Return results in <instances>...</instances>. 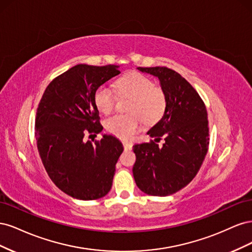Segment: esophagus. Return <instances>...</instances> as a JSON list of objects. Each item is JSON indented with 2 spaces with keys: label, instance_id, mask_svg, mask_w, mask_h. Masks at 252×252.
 <instances>
[{
  "label": "esophagus",
  "instance_id": "34e87169",
  "mask_svg": "<svg viewBox=\"0 0 252 252\" xmlns=\"http://www.w3.org/2000/svg\"><path fill=\"white\" fill-rule=\"evenodd\" d=\"M123 145H124V148L126 150H130L132 148V143L129 141H123Z\"/></svg>",
  "mask_w": 252,
  "mask_h": 252
}]
</instances>
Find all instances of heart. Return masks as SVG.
<instances>
[{
    "mask_svg": "<svg viewBox=\"0 0 252 252\" xmlns=\"http://www.w3.org/2000/svg\"><path fill=\"white\" fill-rule=\"evenodd\" d=\"M119 94L131 97L128 114H116L105 123L107 131L121 139H131L143 124L156 123L163 117L167 100L164 91L156 87L151 79L142 73H130L117 82ZM117 96L108 84H103L94 94L96 108L104 114L110 113L116 107Z\"/></svg>",
    "mask_w": 252,
    "mask_h": 252,
    "instance_id": "1",
    "label": "heart"
}]
</instances>
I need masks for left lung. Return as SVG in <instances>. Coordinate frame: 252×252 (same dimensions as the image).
Returning a JSON list of instances; mask_svg holds the SVG:
<instances>
[{
    "instance_id": "obj_1",
    "label": "left lung",
    "mask_w": 252,
    "mask_h": 252,
    "mask_svg": "<svg viewBox=\"0 0 252 252\" xmlns=\"http://www.w3.org/2000/svg\"><path fill=\"white\" fill-rule=\"evenodd\" d=\"M138 70L159 80L167 106L162 119L147 132L155 141L133 145V178L144 193L170 195L193 180L207 155V110L180 73L167 67H138ZM161 137L164 144L158 147L155 142Z\"/></svg>"
}]
</instances>
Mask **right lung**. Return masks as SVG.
Returning <instances> with one entry per match:
<instances>
[{
  "label": "right lung",
  "instance_id": "right-lung-1",
  "mask_svg": "<svg viewBox=\"0 0 252 252\" xmlns=\"http://www.w3.org/2000/svg\"><path fill=\"white\" fill-rule=\"evenodd\" d=\"M120 66L75 65L50 82L35 118L37 150L55 185L74 199L97 200L109 192L123 144L102 134L94 144L86 133H100L96 89L120 73Z\"/></svg>",
  "mask_w": 252,
  "mask_h": 252
}]
</instances>
